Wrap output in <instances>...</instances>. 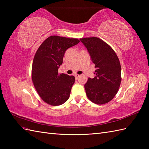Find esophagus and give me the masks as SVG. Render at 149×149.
Wrapping results in <instances>:
<instances>
[{"instance_id":"34e87169","label":"esophagus","mask_w":149,"mask_h":149,"mask_svg":"<svg viewBox=\"0 0 149 149\" xmlns=\"http://www.w3.org/2000/svg\"><path fill=\"white\" fill-rule=\"evenodd\" d=\"M75 79H78L79 77H80V75H79V74H75Z\"/></svg>"}]
</instances>
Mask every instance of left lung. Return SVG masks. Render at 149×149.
I'll list each match as a JSON object with an SVG mask.
<instances>
[{"label":"left lung","mask_w":149,"mask_h":149,"mask_svg":"<svg viewBox=\"0 0 149 149\" xmlns=\"http://www.w3.org/2000/svg\"><path fill=\"white\" fill-rule=\"evenodd\" d=\"M95 64L94 78H88L84 85L91 102L105 104L111 100L121 83V66L118 56L108 44L97 37L80 38Z\"/></svg>","instance_id":"8db88e82"}]
</instances>
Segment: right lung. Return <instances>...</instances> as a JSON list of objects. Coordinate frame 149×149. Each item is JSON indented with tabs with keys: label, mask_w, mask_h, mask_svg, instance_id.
<instances>
[{
	"label": "right lung",
	"mask_w": 149,
	"mask_h": 149,
	"mask_svg": "<svg viewBox=\"0 0 149 149\" xmlns=\"http://www.w3.org/2000/svg\"><path fill=\"white\" fill-rule=\"evenodd\" d=\"M80 41L59 36H51L44 41L34 55L32 81L42 99L51 106H59L68 99L75 77L58 74L65 52Z\"/></svg>",
	"instance_id": "1"
}]
</instances>
